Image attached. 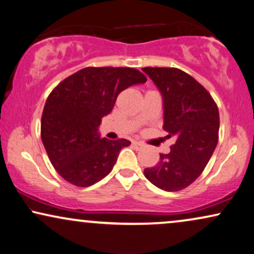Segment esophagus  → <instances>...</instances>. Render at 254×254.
Here are the masks:
<instances>
[{
  "label": "esophagus",
  "instance_id": "34e87169",
  "mask_svg": "<svg viewBox=\"0 0 254 254\" xmlns=\"http://www.w3.org/2000/svg\"><path fill=\"white\" fill-rule=\"evenodd\" d=\"M132 145H133V146H136L137 148H140L144 144L141 143V141H136V140H134V141H132Z\"/></svg>",
  "mask_w": 254,
  "mask_h": 254
}]
</instances>
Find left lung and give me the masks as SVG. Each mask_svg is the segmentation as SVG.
I'll list each match as a JSON object with an SVG mask.
<instances>
[{
  "mask_svg": "<svg viewBox=\"0 0 254 254\" xmlns=\"http://www.w3.org/2000/svg\"><path fill=\"white\" fill-rule=\"evenodd\" d=\"M164 102V127L175 143L144 175L155 187L181 190L200 177L218 141L219 114L208 90L184 70L171 67H144Z\"/></svg>",
  "mask_w": 254,
  "mask_h": 254,
  "instance_id": "obj_1",
  "label": "left lung"
}]
</instances>
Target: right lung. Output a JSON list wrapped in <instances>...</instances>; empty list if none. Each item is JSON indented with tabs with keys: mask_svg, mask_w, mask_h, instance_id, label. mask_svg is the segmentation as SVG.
I'll return each instance as SVG.
<instances>
[{
	"mask_svg": "<svg viewBox=\"0 0 254 254\" xmlns=\"http://www.w3.org/2000/svg\"><path fill=\"white\" fill-rule=\"evenodd\" d=\"M146 76L129 67H86L66 77L47 97L40 136L56 171L77 187L107 177L127 139L101 138L99 127L118 94Z\"/></svg>",
	"mask_w": 254,
	"mask_h": 254,
	"instance_id": "1",
	"label": "right lung"
}]
</instances>
